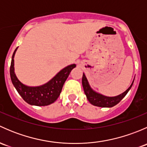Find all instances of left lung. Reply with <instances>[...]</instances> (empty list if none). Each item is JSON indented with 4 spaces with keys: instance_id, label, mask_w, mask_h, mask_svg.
I'll use <instances>...</instances> for the list:
<instances>
[{
    "instance_id": "8db88e82",
    "label": "left lung",
    "mask_w": 147,
    "mask_h": 147,
    "mask_svg": "<svg viewBox=\"0 0 147 147\" xmlns=\"http://www.w3.org/2000/svg\"><path fill=\"white\" fill-rule=\"evenodd\" d=\"M133 82H134V80H133L130 87L124 92H123L122 94L116 96V97H107V96H104L101 94L96 92L90 87L88 81H87L85 75L84 73H83L82 79V87L88 101L92 105L97 107H114L116 105H117L125 97L127 92L129 91L131 86H132Z\"/></svg>"
}]
</instances>
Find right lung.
<instances>
[{"label": "right lung", "instance_id": "obj_1", "mask_svg": "<svg viewBox=\"0 0 147 147\" xmlns=\"http://www.w3.org/2000/svg\"><path fill=\"white\" fill-rule=\"evenodd\" d=\"M17 48L12 56L10 67L11 81L22 98L27 103L35 106H47L56 101L60 96L63 84L69 76L71 70L76 65H68L60 70L51 80L38 87H28L19 81L14 72V56Z\"/></svg>", "mask_w": 147, "mask_h": 147}]
</instances>
